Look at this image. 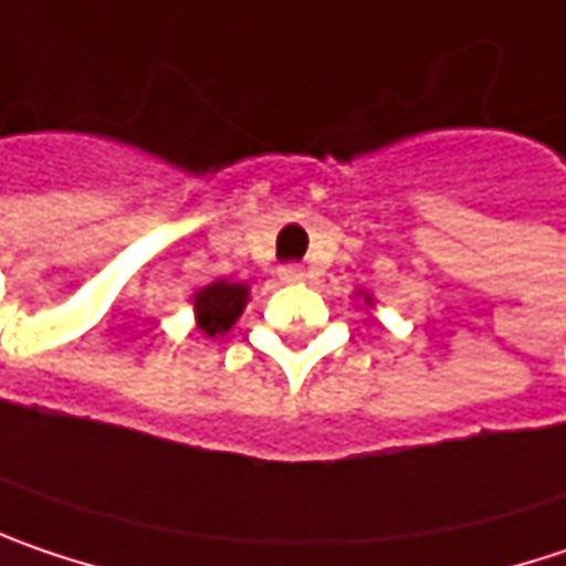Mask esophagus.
Masks as SVG:
<instances>
[{
  "label": "esophagus",
  "mask_w": 566,
  "mask_h": 566,
  "mask_svg": "<svg viewBox=\"0 0 566 566\" xmlns=\"http://www.w3.org/2000/svg\"><path fill=\"white\" fill-rule=\"evenodd\" d=\"M305 270L300 263H283L280 266V280H286V283H296V280H303Z\"/></svg>",
  "instance_id": "1"
}]
</instances>
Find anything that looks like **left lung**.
Returning <instances> with one entry per match:
<instances>
[{
    "label": "left lung",
    "instance_id": "obj_1",
    "mask_svg": "<svg viewBox=\"0 0 566 566\" xmlns=\"http://www.w3.org/2000/svg\"><path fill=\"white\" fill-rule=\"evenodd\" d=\"M367 303H370V300H367Z\"/></svg>",
    "mask_w": 566,
    "mask_h": 566
}]
</instances>
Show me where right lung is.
<instances>
[{"mask_svg": "<svg viewBox=\"0 0 566 566\" xmlns=\"http://www.w3.org/2000/svg\"><path fill=\"white\" fill-rule=\"evenodd\" d=\"M248 303V286L244 283H228V280H219L212 286H206L199 296H196V315H199V328L216 338V335H224L234 318L241 315V308Z\"/></svg>", "mask_w": 566, "mask_h": 566, "instance_id": "add662e5", "label": "right lung"}]
</instances>
